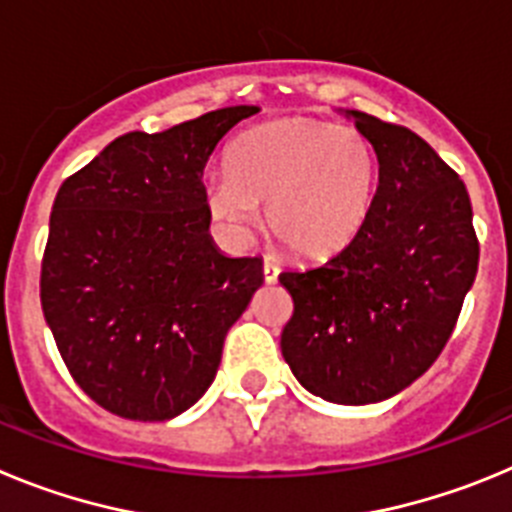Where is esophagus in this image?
I'll list each match as a JSON object with an SVG mask.
<instances>
[{
	"instance_id": "1",
	"label": "esophagus",
	"mask_w": 512,
	"mask_h": 512,
	"mask_svg": "<svg viewBox=\"0 0 512 512\" xmlns=\"http://www.w3.org/2000/svg\"><path fill=\"white\" fill-rule=\"evenodd\" d=\"M279 264L274 259H264V279L266 282H277Z\"/></svg>"
}]
</instances>
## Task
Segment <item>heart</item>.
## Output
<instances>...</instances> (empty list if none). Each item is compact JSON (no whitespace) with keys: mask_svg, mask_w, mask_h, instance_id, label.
<instances>
[{"mask_svg":"<svg viewBox=\"0 0 512 512\" xmlns=\"http://www.w3.org/2000/svg\"><path fill=\"white\" fill-rule=\"evenodd\" d=\"M377 187V153L361 130L323 120H282L235 140L228 171L207 182L212 217L246 233L266 206L269 233L287 251L325 259L364 225Z\"/></svg>","mask_w":512,"mask_h":512,"instance_id":"b5f03b06","label":"heart"}]
</instances>
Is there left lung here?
<instances>
[{
	"instance_id": "left-lung-1",
	"label": "left lung",
	"mask_w": 512,
	"mask_h": 512,
	"mask_svg": "<svg viewBox=\"0 0 512 512\" xmlns=\"http://www.w3.org/2000/svg\"><path fill=\"white\" fill-rule=\"evenodd\" d=\"M351 115L377 153V192L351 243L279 274L295 305L282 356L312 395L369 405L413 384L449 343L479 241L467 187L420 135Z\"/></svg>"
}]
</instances>
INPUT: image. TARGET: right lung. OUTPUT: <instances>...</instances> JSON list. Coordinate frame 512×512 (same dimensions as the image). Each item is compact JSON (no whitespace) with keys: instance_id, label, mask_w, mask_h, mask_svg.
<instances>
[{"instance_id":"1","label":"right lung","mask_w":512,"mask_h":512,"mask_svg":"<svg viewBox=\"0 0 512 512\" xmlns=\"http://www.w3.org/2000/svg\"><path fill=\"white\" fill-rule=\"evenodd\" d=\"M256 107L120 135L61 184L40 305L74 382L128 420H169L212 384L230 325L261 287L259 256L212 246L202 174Z\"/></svg>"}]
</instances>
